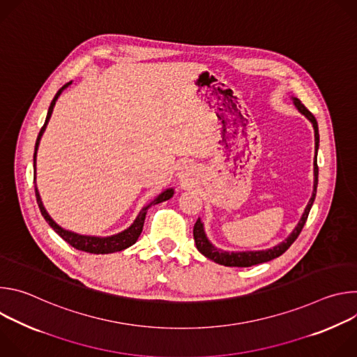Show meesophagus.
Returning <instances> with one entry per match:
<instances>
[{
  "label": "esophagus",
  "mask_w": 357,
  "mask_h": 357,
  "mask_svg": "<svg viewBox=\"0 0 357 357\" xmlns=\"http://www.w3.org/2000/svg\"><path fill=\"white\" fill-rule=\"evenodd\" d=\"M193 175V169L190 168V167H182V169L179 171V178L182 179V181H188V179H190V176Z\"/></svg>",
  "instance_id": "34e87169"
}]
</instances>
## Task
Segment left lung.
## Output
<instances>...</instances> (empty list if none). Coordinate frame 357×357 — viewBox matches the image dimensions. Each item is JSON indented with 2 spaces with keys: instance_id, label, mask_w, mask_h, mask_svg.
Returning <instances> with one entry per match:
<instances>
[{
  "instance_id": "1",
  "label": "left lung",
  "mask_w": 357,
  "mask_h": 357,
  "mask_svg": "<svg viewBox=\"0 0 357 357\" xmlns=\"http://www.w3.org/2000/svg\"><path fill=\"white\" fill-rule=\"evenodd\" d=\"M294 100V105L295 107L298 109V112L301 114H303L305 117H307L312 127H314V131H315V151L318 152V148H319V131H318V123H317V119L314 117V114L305 107L301 101L296 98V97H292ZM317 152H315V158H314V175H315V181H314V192H312V196L308 202L307 208H305V212L301 218V220L298 222L296 227L292 230V233L284 240L281 241L280 244H277L275 247L273 248H267V250H259V251H225V250H220L218 247H215L209 238L206 237V233H205V229H203V223L200 219L196 220L195 226H193V238H195V243H196V248L203 254V256L208 257L209 260L218 263V264H222V266H226V267H251V266H256V264H261V263H267L273 259H277L280 257L281 254H284L289 245L296 240V237L299 236V233L302 231V227L305 225V222H307L308 219V215H310V211L314 205V200H315V196H317V188H318V164H317Z\"/></svg>"
}]
</instances>
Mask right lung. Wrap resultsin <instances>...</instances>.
I'll return each mask as SVG.
<instances>
[{
	"label": "right lung",
	"instance_id": "1",
	"mask_svg": "<svg viewBox=\"0 0 357 357\" xmlns=\"http://www.w3.org/2000/svg\"><path fill=\"white\" fill-rule=\"evenodd\" d=\"M72 84V82L66 83L65 86H62L58 93L55 94L52 103H50L49 106V110H47V114H46V120H45V124L43 127L40 128L39 134H38V138H36V142H35V152H33V183H35V179H36V151H38V146H39V141L42 138V134L49 123V119L50 116H52V112H54V107H55V103L58 97L62 94V91L69 86ZM174 195V189H167L164 190L162 193H160L154 200H152L151 203H148V205L145 208H142V211L138 213L137 219L134 220V223L126 229L124 231L121 233H117V234H113V236H107V237H96V236H83V234H77V233H73L70 230H65L63 227H61L52 218L49 216V213L46 212V209L43 208V203L40 200V195L38 192V188L35 185V196H36V202H38V206L40 209V213L43 216V219L47 222V225L52 227L65 241H68L72 247L80 250V251H86V252H91V254H110V252H116V251H121L130 245H132L141 231H142V226H144V220H145V215H146V211L151 208V205H157V203H161V202H165L168 199H171Z\"/></svg>",
	"mask_w": 357,
	"mask_h": 357
}]
</instances>
